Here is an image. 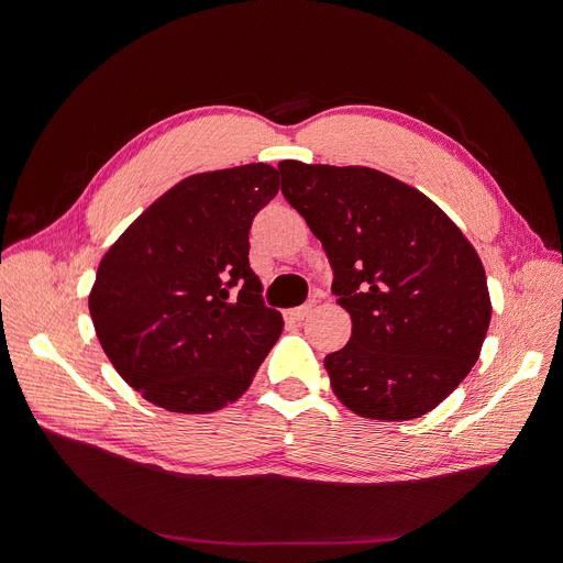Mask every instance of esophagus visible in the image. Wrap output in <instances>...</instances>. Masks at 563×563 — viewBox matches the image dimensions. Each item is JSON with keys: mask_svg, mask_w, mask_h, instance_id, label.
Masks as SVG:
<instances>
[{"mask_svg": "<svg viewBox=\"0 0 563 563\" xmlns=\"http://www.w3.org/2000/svg\"><path fill=\"white\" fill-rule=\"evenodd\" d=\"M312 310H314V301H308V303H306V306H301V308H291V310H287V317H289L291 321H303Z\"/></svg>", "mask_w": 563, "mask_h": 563, "instance_id": "esophagus-1", "label": "esophagus"}]
</instances>
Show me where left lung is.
Listing matches in <instances>:
<instances>
[{
	"mask_svg": "<svg viewBox=\"0 0 563 563\" xmlns=\"http://www.w3.org/2000/svg\"><path fill=\"white\" fill-rule=\"evenodd\" d=\"M278 170L351 314L346 346L323 358L335 397L369 420L424 416L479 358L490 297L477 251L433 200L386 173L294 159Z\"/></svg>",
	"mask_w": 563,
	"mask_h": 563,
	"instance_id": "obj_1",
	"label": "left lung"
}]
</instances>
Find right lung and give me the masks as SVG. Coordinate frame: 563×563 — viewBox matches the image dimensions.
<instances>
[{
    "instance_id": "1",
    "label": "right lung",
    "mask_w": 563,
    "mask_h": 563,
    "mask_svg": "<svg viewBox=\"0 0 563 563\" xmlns=\"http://www.w3.org/2000/svg\"><path fill=\"white\" fill-rule=\"evenodd\" d=\"M278 187L269 164L185 177L104 253L88 310L107 358L143 399L212 412L249 390L283 331L249 264L251 223Z\"/></svg>"
}]
</instances>
